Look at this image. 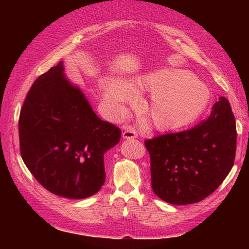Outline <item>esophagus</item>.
I'll return each mask as SVG.
<instances>
[{"instance_id":"obj_1","label":"esophagus","mask_w":249,"mask_h":249,"mask_svg":"<svg viewBox=\"0 0 249 249\" xmlns=\"http://www.w3.org/2000/svg\"><path fill=\"white\" fill-rule=\"evenodd\" d=\"M137 133L135 130L131 129V127H129V129H126L123 132V138L124 139H130V138H137Z\"/></svg>"}]
</instances>
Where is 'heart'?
<instances>
[{
	"instance_id": "1",
	"label": "heart",
	"mask_w": 249,
	"mask_h": 249,
	"mask_svg": "<svg viewBox=\"0 0 249 249\" xmlns=\"http://www.w3.org/2000/svg\"><path fill=\"white\" fill-rule=\"evenodd\" d=\"M104 100L115 115L123 116L125 104L133 103L137 92L150 93L143 113L159 131H176L193 124L211 101L209 87L186 70L162 69L150 71L130 83L106 79L102 83Z\"/></svg>"
}]
</instances>
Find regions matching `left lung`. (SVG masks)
<instances>
[{
	"label": "left lung",
	"mask_w": 249,
	"mask_h": 249,
	"mask_svg": "<svg viewBox=\"0 0 249 249\" xmlns=\"http://www.w3.org/2000/svg\"><path fill=\"white\" fill-rule=\"evenodd\" d=\"M152 187L171 205H190L212 194L230 173L236 156L237 130L231 105L220 97L210 116L178 133L146 139Z\"/></svg>",
	"instance_id": "8db88e82"
}]
</instances>
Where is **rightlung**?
<instances>
[{
    "label": "right lung",
    "mask_w": 249,
    "mask_h": 249,
    "mask_svg": "<svg viewBox=\"0 0 249 249\" xmlns=\"http://www.w3.org/2000/svg\"><path fill=\"white\" fill-rule=\"evenodd\" d=\"M63 71L60 61L28 91L18 119L20 156L48 191L82 199L104 185V154L119 142L122 131L95 114Z\"/></svg>",
    "instance_id": "right-lung-1"
}]
</instances>
